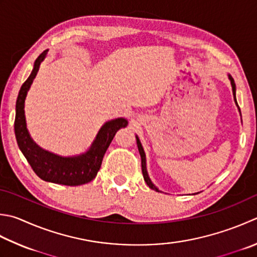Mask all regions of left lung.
I'll return each instance as SVG.
<instances>
[{"label": "left lung", "instance_id": "1", "mask_svg": "<svg viewBox=\"0 0 257 257\" xmlns=\"http://www.w3.org/2000/svg\"><path fill=\"white\" fill-rule=\"evenodd\" d=\"M228 79L230 81V84H232V89H233V95H234V100H235V103L237 104V101H236V87H235V82H234V79L232 78V75L228 74ZM238 107V104H237ZM136 139H137V146H138V150H139V154H140V157H142V169H143V175H144V179L146 184H147L150 188L156 190V192H159V189L156 187V186L152 183V180H150L148 173H147V167H146V155L144 152V148L142 146V143H140V140L138 138V136H136Z\"/></svg>", "mask_w": 257, "mask_h": 257}]
</instances>
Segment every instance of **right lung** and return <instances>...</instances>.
Listing matches in <instances>:
<instances>
[{
    "label": "right lung",
    "mask_w": 257,
    "mask_h": 257,
    "mask_svg": "<svg viewBox=\"0 0 257 257\" xmlns=\"http://www.w3.org/2000/svg\"><path fill=\"white\" fill-rule=\"evenodd\" d=\"M49 50H45L35 60L33 70L19 91L15 104L14 133L18 146L33 172L40 178L49 183L67 186H79L87 184L97 176L103 156L107 152L110 143L112 142L115 133L120 128L127 127L128 121L124 118H117L105 122L84 154L73 156V157H62V156L44 150L33 142L30 136L24 114L25 98L33 80L37 75L41 63L47 58Z\"/></svg>",
    "instance_id": "obj_1"
}]
</instances>
